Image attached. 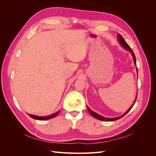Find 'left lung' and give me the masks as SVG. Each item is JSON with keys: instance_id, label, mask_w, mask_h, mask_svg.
Listing matches in <instances>:
<instances>
[{"instance_id": "1", "label": "left lung", "mask_w": 156, "mask_h": 156, "mask_svg": "<svg viewBox=\"0 0 156 156\" xmlns=\"http://www.w3.org/2000/svg\"><path fill=\"white\" fill-rule=\"evenodd\" d=\"M119 42L120 43V44L124 47V48H126V49H127V50H129L131 53V54H132V55H133V59H134V62H135V64H136V58H135V54L133 53V51H132V49H131V48L129 47V45L127 44V43H126V41L124 40V39L123 38V37H122L120 34H119ZM136 69H137V72H138V69L136 68ZM136 101V100H135ZM135 102H134V103L133 105H132V106L129 108L128 110H127L124 114H123L121 116H120V117H117V118H114V119H109V118H105V117H103V116H101V115H98V114H97V113H96L95 112H94V111H92L90 108L89 107H88V111H89V112L91 114V115L92 116H94V118H96V119H98V120H103V121H114V120H119V119H121V118H122L123 117L124 115H126L127 112H128L130 110H131V108L133 107V106L134 105V104H135Z\"/></svg>"}]
</instances>
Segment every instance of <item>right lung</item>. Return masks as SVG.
<instances>
[{
	"label": "right lung",
	"mask_w": 156,
	"mask_h": 156,
	"mask_svg": "<svg viewBox=\"0 0 156 156\" xmlns=\"http://www.w3.org/2000/svg\"><path fill=\"white\" fill-rule=\"evenodd\" d=\"M58 112H59L55 113V114H53V115H51L50 116H35V115H29V116L34 119L39 120H49L50 119H52V118L57 116L58 114Z\"/></svg>",
	"instance_id": "obj_1"
}]
</instances>
